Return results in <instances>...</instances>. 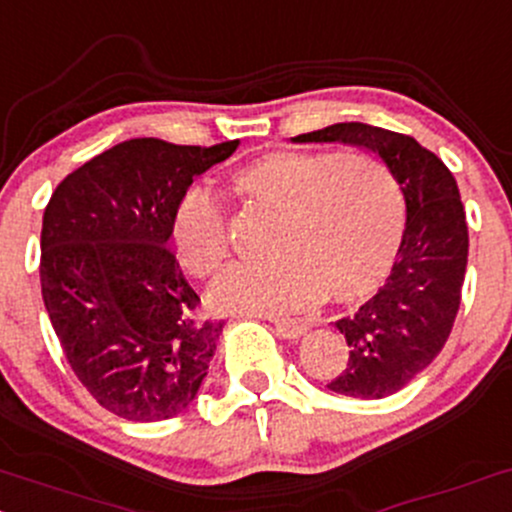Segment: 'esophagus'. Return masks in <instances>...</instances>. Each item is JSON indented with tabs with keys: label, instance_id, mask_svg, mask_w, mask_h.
I'll list each match as a JSON object with an SVG mask.
<instances>
[{
	"label": "esophagus",
	"instance_id": "34e87169",
	"mask_svg": "<svg viewBox=\"0 0 512 512\" xmlns=\"http://www.w3.org/2000/svg\"><path fill=\"white\" fill-rule=\"evenodd\" d=\"M272 323L279 338L284 340H299L308 330V323H303V320H294V318H272Z\"/></svg>",
	"mask_w": 512,
	"mask_h": 512
}]
</instances>
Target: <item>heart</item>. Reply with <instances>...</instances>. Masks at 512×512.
<instances>
[{
	"mask_svg": "<svg viewBox=\"0 0 512 512\" xmlns=\"http://www.w3.org/2000/svg\"><path fill=\"white\" fill-rule=\"evenodd\" d=\"M233 187L277 216L269 265H233L209 289L218 313L277 316L316 308L328 296L357 303L379 289L403 233V196L389 167L369 153L274 150L235 172ZM170 238L179 265L209 277L228 257V228L209 189L177 201Z\"/></svg>",
	"mask_w": 512,
	"mask_h": 512,
	"instance_id": "b5f03b06",
	"label": "heart"
}]
</instances>
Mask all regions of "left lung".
Returning <instances> with one entry per match:
<instances>
[{"label":"left lung","mask_w":512,"mask_h":512,"mask_svg":"<svg viewBox=\"0 0 512 512\" xmlns=\"http://www.w3.org/2000/svg\"><path fill=\"white\" fill-rule=\"evenodd\" d=\"M291 143H342L389 167L406 201V228L386 284L355 316L335 320L350 347L328 389L352 398L401 391L440 355L462 299L469 233L457 182L418 140L369 123H333Z\"/></svg>","instance_id":"1"}]
</instances>
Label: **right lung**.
<instances>
[{
  "instance_id": "obj_1",
  "label": "right lung",
  "mask_w": 512,
  "mask_h": 512,
  "mask_svg": "<svg viewBox=\"0 0 512 512\" xmlns=\"http://www.w3.org/2000/svg\"><path fill=\"white\" fill-rule=\"evenodd\" d=\"M238 145L133 138L84 162L50 196L43 303L72 372L119 418H174L209 374L223 323L196 316L199 296L167 243L182 194Z\"/></svg>"
}]
</instances>
